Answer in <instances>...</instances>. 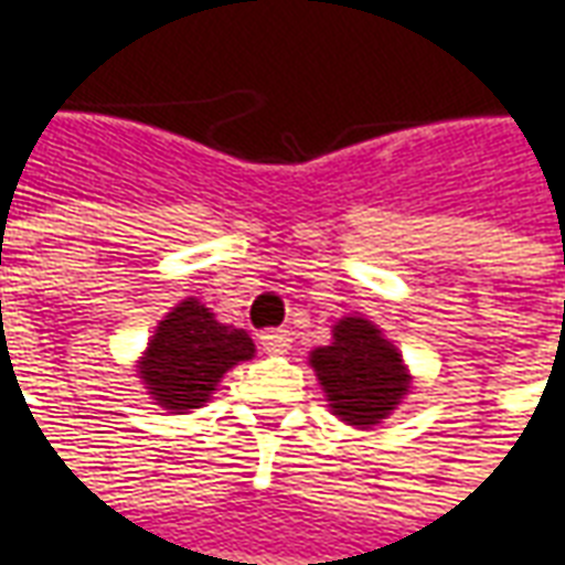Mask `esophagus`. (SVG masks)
Wrapping results in <instances>:
<instances>
[{
	"mask_svg": "<svg viewBox=\"0 0 565 565\" xmlns=\"http://www.w3.org/2000/svg\"><path fill=\"white\" fill-rule=\"evenodd\" d=\"M258 343H262L264 353L282 355L291 350V334L289 331H282V328H270V331H264L262 338H258Z\"/></svg>",
	"mask_w": 565,
	"mask_h": 565,
	"instance_id": "obj_1",
	"label": "esophagus"
}]
</instances>
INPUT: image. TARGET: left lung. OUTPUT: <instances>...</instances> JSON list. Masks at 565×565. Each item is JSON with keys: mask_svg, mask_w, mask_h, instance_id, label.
Segmentation results:
<instances>
[{"mask_svg": "<svg viewBox=\"0 0 565 565\" xmlns=\"http://www.w3.org/2000/svg\"><path fill=\"white\" fill-rule=\"evenodd\" d=\"M307 362L331 414L355 429L380 426L414 390L402 350L365 316L338 319L331 326V343L316 347Z\"/></svg>", "mask_w": 565, "mask_h": 565, "instance_id": "1", "label": "left lung"}]
</instances>
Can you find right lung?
I'll return each mask as SVG.
<instances>
[{"label":"right lung","instance_id":"right-lung-1","mask_svg":"<svg viewBox=\"0 0 565 565\" xmlns=\"http://www.w3.org/2000/svg\"><path fill=\"white\" fill-rule=\"evenodd\" d=\"M252 355L255 343L243 328L218 322L206 303L185 298L158 322L134 367L158 407L191 414L212 402L227 371Z\"/></svg>","mask_w":565,"mask_h":565}]
</instances>
